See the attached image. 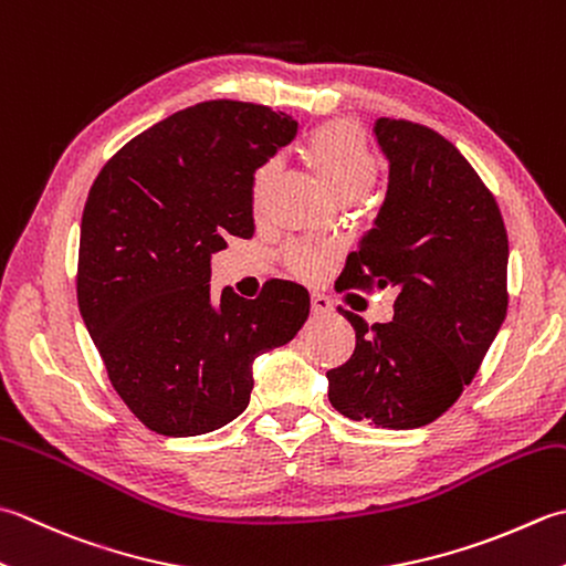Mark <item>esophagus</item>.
<instances>
[{"instance_id": "obj_1", "label": "esophagus", "mask_w": 566, "mask_h": 566, "mask_svg": "<svg viewBox=\"0 0 566 566\" xmlns=\"http://www.w3.org/2000/svg\"><path fill=\"white\" fill-rule=\"evenodd\" d=\"M331 312H334V302H331L326 294L312 292V314L314 316H326Z\"/></svg>"}]
</instances>
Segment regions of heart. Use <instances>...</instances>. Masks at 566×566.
Masks as SVG:
<instances>
[{
    "instance_id": "1",
    "label": "heart",
    "mask_w": 566,
    "mask_h": 566,
    "mask_svg": "<svg viewBox=\"0 0 566 566\" xmlns=\"http://www.w3.org/2000/svg\"><path fill=\"white\" fill-rule=\"evenodd\" d=\"M306 159L321 174L340 203H353L370 191L380 176L378 151L365 132L350 122H331L318 127L306 142ZM280 174V161H264L252 176V206L260 208ZM331 248L321 242H292L286 262L302 276H314L326 268Z\"/></svg>"
}]
</instances>
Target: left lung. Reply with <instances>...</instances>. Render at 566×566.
<instances>
[{
	"label": "left lung",
	"mask_w": 566,
	"mask_h": 566,
	"mask_svg": "<svg viewBox=\"0 0 566 566\" xmlns=\"http://www.w3.org/2000/svg\"><path fill=\"white\" fill-rule=\"evenodd\" d=\"M373 132L387 191L340 282L392 286L395 316L368 326L340 308L356 350L328 370V400L356 422L417 429L459 400L501 331L507 235L495 198L449 139L387 117Z\"/></svg>",
	"instance_id": "1"
}]
</instances>
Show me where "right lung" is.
I'll use <instances>...</instances> for the list:
<instances>
[{"mask_svg": "<svg viewBox=\"0 0 566 566\" xmlns=\"http://www.w3.org/2000/svg\"><path fill=\"white\" fill-rule=\"evenodd\" d=\"M298 122L238 99L174 113L127 142L87 193L77 306L109 382L144 427L196 437L245 412L252 363L290 343L312 298L210 292V258L252 238V176Z\"/></svg>", "mask_w": 566, "mask_h": 566, "instance_id": "add662e5", "label": "right lung"}]
</instances>
